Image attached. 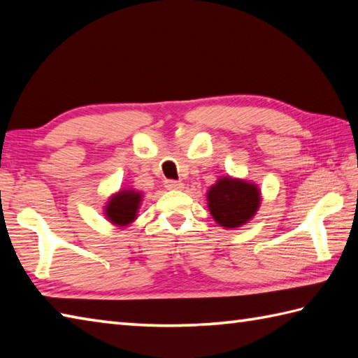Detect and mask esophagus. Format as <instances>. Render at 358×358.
Wrapping results in <instances>:
<instances>
[{"label":"esophagus","instance_id":"1","mask_svg":"<svg viewBox=\"0 0 358 358\" xmlns=\"http://www.w3.org/2000/svg\"><path fill=\"white\" fill-rule=\"evenodd\" d=\"M166 187L171 189V191H180L181 187H183V183L181 181H177V180H166Z\"/></svg>","mask_w":358,"mask_h":358}]
</instances>
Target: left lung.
Listing matches in <instances>:
<instances>
[{
  "label": "left lung",
  "instance_id": "1",
  "mask_svg": "<svg viewBox=\"0 0 358 358\" xmlns=\"http://www.w3.org/2000/svg\"><path fill=\"white\" fill-rule=\"evenodd\" d=\"M208 201L218 224L238 227L252 218L260 206V191L255 185L226 177L209 189Z\"/></svg>",
  "mask_w": 358,
  "mask_h": 358
}]
</instances>
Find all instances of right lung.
I'll list each match as a JSON object with an SVG mask.
<instances>
[{"label": "right lung", "instance_id": "obj_1", "mask_svg": "<svg viewBox=\"0 0 358 358\" xmlns=\"http://www.w3.org/2000/svg\"><path fill=\"white\" fill-rule=\"evenodd\" d=\"M141 194L135 191H121L113 195L106 206V215L113 224L127 226L132 223L138 210Z\"/></svg>", "mask_w": 358, "mask_h": 358}]
</instances>
